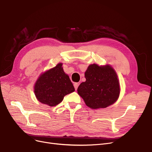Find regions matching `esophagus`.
I'll return each instance as SVG.
<instances>
[{"instance_id":"1","label":"esophagus","mask_w":152,"mask_h":152,"mask_svg":"<svg viewBox=\"0 0 152 152\" xmlns=\"http://www.w3.org/2000/svg\"><path fill=\"white\" fill-rule=\"evenodd\" d=\"M78 86H79V84H78L77 83H75L74 84V87H75V90H76H76H77V89Z\"/></svg>"}]
</instances>
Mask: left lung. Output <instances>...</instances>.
Wrapping results in <instances>:
<instances>
[{
  "instance_id": "left-lung-1",
  "label": "left lung",
  "mask_w": 152,
  "mask_h": 152,
  "mask_svg": "<svg viewBox=\"0 0 152 152\" xmlns=\"http://www.w3.org/2000/svg\"><path fill=\"white\" fill-rule=\"evenodd\" d=\"M86 81L77 88L86 105L92 109L106 108L118 100L120 87L118 76L111 66L90 65L85 72Z\"/></svg>"
}]
</instances>
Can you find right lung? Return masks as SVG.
Listing matches in <instances>:
<instances>
[{"mask_svg":"<svg viewBox=\"0 0 152 152\" xmlns=\"http://www.w3.org/2000/svg\"><path fill=\"white\" fill-rule=\"evenodd\" d=\"M60 63L54 68L41 74L34 85L37 99L50 107L57 105L66 95L75 91L68 75L65 73Z\"/></svg>","mask_w":152,"mask_h":152,"instance_id":"1","label":"right lung"}]
</instances>
